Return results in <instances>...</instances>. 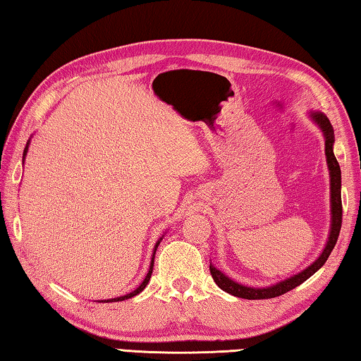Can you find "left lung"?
I'll return each instance as SVG.
<instances>
[{"instance_id":"1","label":"left lung","mask_w":361,"mask_h":361,"mask_svg":"<svg viewBox=\"0 0 361 361\" xmlns=\"http://www.w3.org/2000/svg\"><path fill=\"white\" fill-rule=\"evenodd\" d=\"M314 118L317 124L320 126V129L325 135V152H326V161H328V169H329V176H331V232H329V239L323 253L315 259L314 264H310L305 271L299 272L298 276H293L288 280H283L274 286H269V288H253V286H245L234 282L229 277H226L223 272H219L215 266L210 264V274L215 283L221 288L223 291L229 293V295H234L237 298L243 299H269V298H277L280 295H285L290 290L296 288V286L305 282L309 277H312L314 274L319 271V269L325 264L328 256L331 255L333 248L338 242L341 224H342V200H341V169L339 164L336 161V156L333 152V143H334V132L333 126L329 119L323 113H312L310 114Z\"/></svg>"}]
</instances>
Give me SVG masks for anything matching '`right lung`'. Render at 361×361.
<instances>
[{"mask_svg":"<svg viewBox=\"0 0 361 361\" xmlns=\"http://www.w3.org/2000/svg\"><path fill=\"white\" fill-rule=\"evenodd\" d=\"M27 146H25V151H23V156L27 154ZM162 240V239H161ZM161 240H159L157 243H156V248L159 247V243H161ZM154 248V250H156ZM156 253V252H154ZM152 258H154V255H152ZM152 266H154V259H151V266H149V271H148V274H146V277H145V280L142 282V285L138 286L137 290H133L132 293H129V295H126V296H121V298H114V299H106V301H102V302H116V301H124V299H129V298H132V296H135V295H138V293H142L143 290H145V286L148 285V282H149V279H151V274H152Z\"/></svg>","mask_w":361,"mask_h":361,"instance_id":"1","label":"right lung"}]
</instances>
